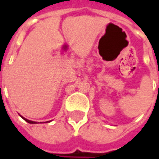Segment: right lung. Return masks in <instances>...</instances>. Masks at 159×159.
<instances>
[{"instance_id": "obj_1", "label": "right lung", "mask_w": 159, "mask_h": 159, "mask_svg": "<svg viewBox=\"0 0 159 159\" xmlns=\"http://www.w3.org/2000/svg\"><path fill=\"white\" fill-rule=\"evenodd\" d=\"M20 117H22V118H23V119H24V120H25V121H26V122H27V123H36V122H34V121H30V120L26 119V118H25V117H22V116H20Z\"/></svg>"}]
</instances>
